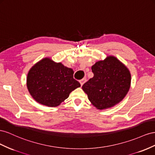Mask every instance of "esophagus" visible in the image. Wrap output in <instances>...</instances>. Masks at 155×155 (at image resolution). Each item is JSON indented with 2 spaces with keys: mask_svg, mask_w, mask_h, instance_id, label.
Returning a JSON list of instances; mask_svg holds the SVG:
<instances>
[{
  "mask_svg": "<svg viewBox=\"0 0 155 155\" xmlns=\"http://www.w3.org/2000/svg\"><path fill=\"white\" fill-rule=\"evenodd\" d=\"M86 82V78H82V79H81V80L80 81V83H81V86H82L84 84L85 82Z\"/></svg>",
  "mask_w": 155,
  "mask_h": 155,
  "instance_id": "34e87169",
  "label": "esophagus"
}]
</instances>
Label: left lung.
<instances>
[{
	"instance_id": "obj_1",
	"label": "left lung",
	"mask_w": 155,
	"mask_h": 155,
	"mask_svg": "<svg viewBox=\"0 0 155 155\" xmlns=\"http://www.w3.org/2000/svg\"><path fill=\"white\" fill-rule=\"evenodd\" d=\"M94 76L82 87L93 106L105 110L117 104L125 98L131 84L127 66L116 57L108 56L91 67Z\"/></svg>"
}]
</instances>
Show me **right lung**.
<instances>
[{
    "instance_id": "obj_1",
    "label": "right lung",
    "mask_w": 155,
    "mask_h": 155,
    "mask_svg": "<svg viewBox=\"0 0 155 155\" xmlns=\"http://www.w3.org/2000/svg\"><path fill=\"white\" fill-rule=\"evenodd\" d=\"M74 71L61 62L44 58L30 68L26 86L37 103L49 107L59 106L81 84L73 78Z\"/></svg>"
}]
</instances>
